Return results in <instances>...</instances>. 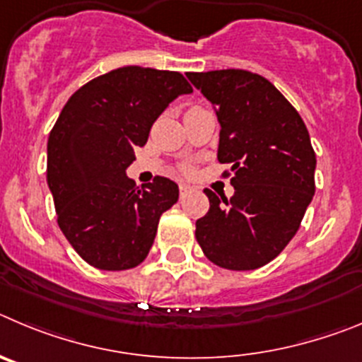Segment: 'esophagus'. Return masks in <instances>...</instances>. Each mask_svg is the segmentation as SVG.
Masks as SVG:
<instances>
[{"label":"esophagus","instance_id":"1","mask_svg":"<svg viewBox=\"0 0 362 362\" xmlns=\"http://www.w3.org/2000/svg\"><path fill=\"white\" fill-rule=\"evenodd\" d=\"M178 187H180V197H184V194H187L189 191H191V185L184 184V182H180V185H178Z\"/></svg>","mask_w":362,"mask_h":362}]
</instances>
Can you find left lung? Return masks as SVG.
<instances>
[{
    "label": "left lung",
    "mask_w": 362,
    "mask_h": 362,
    "mask_svg": "<svg viewBox=\"0 0 362 362\" xmlns=\"http://www.w3.org/2000/svg\"><path fill=\"white\" fill-rule=\"evenodd\" d=\"M220 122L218 160L230 164L234 194L197 220V242L229 270H252L278 256L298 233L315 193V153L308 129L265 77L247 70L187 74Z\"/></svg>",
    "instance_id": "left-lung-1"
}]
</instances>
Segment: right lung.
<instances>
[{"label":"right lung","mask_w":362,"mask_h":362,"mask_svg":"<svg viewBox=\"0 0 362 362\" xmlns=\"http://www.w3.org/2000/svg\"><path fill=\"white\" fill-rule=\"evenodd\" d=\"M185 93L193 88L178 71L122 66L81 86L64 104L48 136L47 182L61 230L90 265L126 270L148 256L178 185L155 177L136 187L126 169L153 122Z\"/></svg>","instance_id":"1"}]
</instances>
